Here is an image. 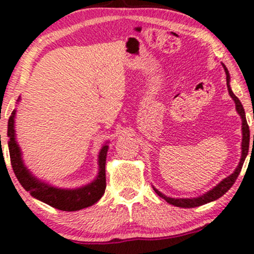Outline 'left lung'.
<instances>
[{
	"label": "left lung",
	"mask_w": 254,
	"mask_h": 254,
	"mask_svg": "<svg viewBox=\"0 0 254 254\" xmlns=\"http://www.w3.org/2000/svg\"><path fill=\"white\" fill-rule=\"evenodd\" d=\"M223 68L225 70L226 73V85H227V90H229V94L232 99L236 103V110L239 114L240 118H242V132H243V142H242V157H240V162L238 166H237L236 170H234L233 173H231L229 177L224 178L223 181L214 186L213 189H211L210 191L205 192L204 194L199 195V197H194V198H171L165 195L164 193L157 190V189L153 186V190L159 197H162L163 199H165V201H168L169 204L173 205V206H177V207H184V208H191V207H197L200 206V205L211 203V201L217 200L218 198H220L221 195L225 194L227 191L230 190L231 186L234 184L236 182L237 177L239 176L240 171H242L243 164L245 162V158L249 153V145H250V129H249V125H247L246 122V117H245V110H244L242 103H240L239 98L237 97L236 95L233 94L232 89L230 86V73L229 70L225 66V64H223ZM253 142H254V134H253Z\"/></svg>",
	"instance_id": "8db88e82"
}]
</instances>
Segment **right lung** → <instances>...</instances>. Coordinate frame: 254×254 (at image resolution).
Returning <instances> with one entry per match:
<instances>
[{"label":"right lung","mask_w":254,"mask_h":254,"mask_svg":"<svg viewBox=\"0 0 254 254\" xmlns=\"http://www.w3.org/2000/svg\"><path fill=\"white\" fill-rule=\"evenodd\" d=\"M21 98L17 99L20 102ZM15 116L16 109L11 112L8 121V146L10 153V162L18 182L23 186L24 190L33 195L34 198L43 201L50 206L62 211H78L89 207L97 203L104 194L107 188L105 179V162L109 145L107 142L102 146L98 153V173L96 178L89 184L76 189H62L48 184L35 177L33 172L25 166L20 145L16 140L15 133Z\"/></svg>","instance_id":"add662e5"}]
</instances>
